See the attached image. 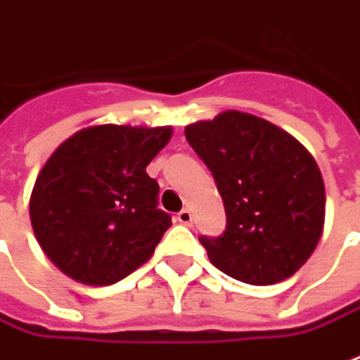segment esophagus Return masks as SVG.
Masks as SVG:
<instances>
[{"label":"esophagus","instance_id":"obj_1","mask_svg":"<svg viewBox=\"0 0 360 360\" xmlns=\"http://www.w3.org/2000/svg\"><path fill=\"white\" fill-rule=\"evenodd\" d=\"M178 221L184 224V226H190V224H192V212H190V210H182V212L178 214Z\"/></svg>","mask_w":360,"mask_h":360}]
</instances>
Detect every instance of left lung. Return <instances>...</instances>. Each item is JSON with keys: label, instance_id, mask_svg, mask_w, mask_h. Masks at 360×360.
Segmentation results:
<instances>
[{"label": "left lung", "instance_id": "obj_1", "mask_svg": "<svg viewBox=\"0 0 360 360\" xmlns=\"http://www.w3.org/2000/svg\"><path fill=\"white\" fill-rule=\"evenodd\" d=\"M216 180L226 231L202 236L212 264L250 285L291 277L319 243L325 184L315 158L289 132L240 110L184 129Z\"/></svg>", "mask_w": 360, "mask_h": 360}]
</instances>
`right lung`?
I'll return each instance as SVG.
<instances>
[{
  "mask_svg": "<svg viewBox=\"0 0 360 360\" xmlns=\"http://www.w3.org/2000/svg\"><path fill=\"white\" fill-rule=\"evenodd\" d=\"M172 127L101 124L75 132L41 168L29 216L41 250L84 285H112L146 264L170 214L146 166Z\"/></svg>",
  "mask_w": 360,
  "mask_h": 360,
  "instance_id": "obj_1",
  "label": "right lung"
}]
</instances>
